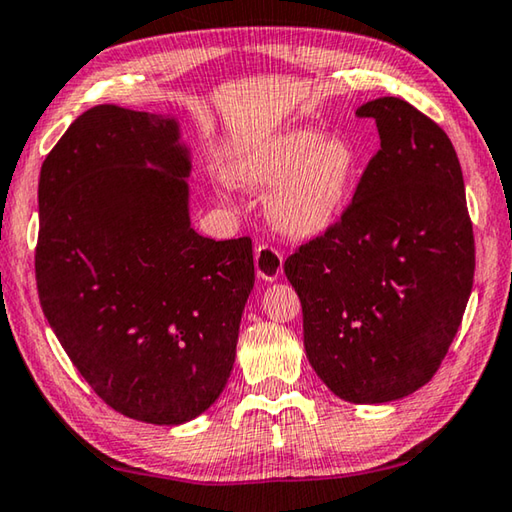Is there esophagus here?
Listing matches in <instances>:
<instances>
[{
  "label": "esophagus",
  "mask_w": 512,
  "mask_h": 512,
  "mask_svg": "<svg viewBox=\"0 0 512 512\" xmlns=\"http://www.w3.org/2000/svg\"><path fill=\"white\" fill-rule=\"evenodd\" d=\"M282 264L285 259L269 243H259L255 248V271L259 280L264 282H275L282 275Z\"/></svg>",
  "instance_id": "34e87169"
}]
</instances>
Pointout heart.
I'll return each mask as SVG.
<instances>
[{"instance_id": "obj_1", "label": "heart", "mask_w": 512, "mask_h": 512, "mask_svg": "<svg viewBox=\"0 0 512 512\" xmlns=\"http://www.w3.org/2000/svg\"><path fill=\"white\" fill-rule=\"evenodd\" d=\"M360 170L362 154L344 136L285 127L234 154L227 180L250 191L275 184L266 198L271 223L294 239H314L344 216Z\"/></svg>"}]
</instances>
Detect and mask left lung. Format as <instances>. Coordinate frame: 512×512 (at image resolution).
I'll return each instance as SVG.
<instances>
[{"label":"left lung","mask_w":512,"mask_h":512,"mask_svg":"<svg viewBox=\"0 0 512 512\" xmlns=\"http://www.w3.org/2000/svg\"><path fill=\"white\" fill-rule=\"evenodd\" d=\"M380 150L332 230L285 273L303 305L312 369L348 403L403 399L440 369L474 285V232L458 154L401 97L355 111Z\"/></svg>","instance_id":"left-lung-1"}]
</instances>
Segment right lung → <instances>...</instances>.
I'll use <instances>...</instances> for the list:
<instances>
[{
	"instance_id": "add662e5",
	"label": "right lung",
	"mask_w": 512,
	"mask_h": 512,
	"mask_svg": "<svg viewBox=\"0 0 512 512\" xmlns=\"http://www.w3.org/2000/svg\"><path fill=\"white\" fill-rule=\"evenodd\" d=\"M173 116L100 104L40 168L38 298L63 351L129 419L180 426L227 385L255 285L253 241L191 227Z\"/></svg>"
}]
</instances>
